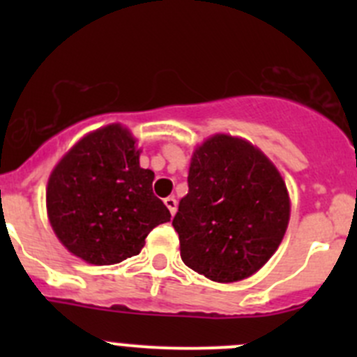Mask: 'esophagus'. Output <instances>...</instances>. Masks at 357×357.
I'll use <instances>...</instances> for the list:
<instances>
[{
    "label": "esophagus",
    "instance_id": "obj_1",
    "mask_svg": "<svg viewBox=\"0 0 357 357\" xmlns=\"http://www.w3.org/2000/svg\"><path fill=\"white\" fill-rule=\"evenodd\" d=\"M164 204L165 207L169 208V212H171V215H174L176 208H178V202H176L174 197H167V199H164Z\"/></svg>",
    "mask_w": 357,
    "mask_h": 357
}]
</instances>
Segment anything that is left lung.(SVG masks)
<instances>
[{"label":"left lung","instance_id":"8db88e82","mask_svg":"<svg viewBox=\"0 0 357 357\" xmlns=\"http://www.w3.org/2000/svg\"><path fill=\"white\" fill-rule=\"evenodd\" d=\"M289 219L285 181L269 158L245 139L215 135L193 153L172 226L188 268L231 283L269 261Z\"/></svg>","mask_w":357,"mask_h":357}]
</instances>
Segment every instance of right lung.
<instances>
[{"label":"right lung","mask_w":357,"mask_h":357,"mask_svg":"<svg viewBox=\"0 0 357 357\" xmlns=\"http://www.w3.org/2000/svg\"><path fill=\"white\" fill-rule=\"evenodd\" d=\"M150 169L128 129L107 126L82 138L52 172L50 222L68 252L96 266L139 254L153 228L171 219L153 195Z\"/></svg>","instance_id":"right-lung-1"}]
</instances>
